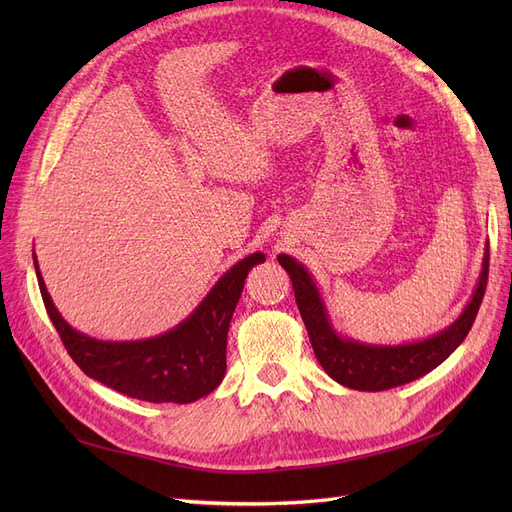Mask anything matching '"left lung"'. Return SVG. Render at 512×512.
<instances>
[{"instance_id": "1", "label": "left lung", "mask_w": 512, "mask_h": 512, "mask_svg": "<svg viewBox=\"0 0 512 512\" xmlns=\"http://www.w3.org/2000/svg\"><path fill=\"white\" fill-rule=\"evenodd\" d=\"M277 260H280V265L290 275L294 299H297L309 342H312L314 354L322 369L335 382L348 386V389L374 393L393 389V386H401L429 374L431 369H436L457 350V346L466 339L476 320L480 301L485 297L489 275L487 245L483 269H480L472 299L453 324H448L446 329L427 339H418V342L378 346L356 342V339L337 333L314 277L307 273L301 262L288 254H280Z\"/></svg>"}]
</instances>
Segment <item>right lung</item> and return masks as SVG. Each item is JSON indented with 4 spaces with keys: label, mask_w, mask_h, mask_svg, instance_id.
Instances as JSON below:
<instances>
[{
    "label": "right lung",
    "mask_w": 512,
    "mask_h": 512,
    "mask_svg": "<svg viewBox=\"0 0 512 512\" xmlns=\"http://www.w3.org/2000/svg\"><path fill=\"white\" fill-rule=\"evenodd\" d=\"M265 254L254 252L232 265L194 312L170 331L138 342H102L72 329L61 318L34 267L46 312L72 361L83 374L117 393L151 404H192L220 386L226 374V337L245 277Z\"/></svg>",
    "instance_id": "1"
}]
</instances>
